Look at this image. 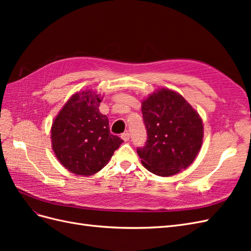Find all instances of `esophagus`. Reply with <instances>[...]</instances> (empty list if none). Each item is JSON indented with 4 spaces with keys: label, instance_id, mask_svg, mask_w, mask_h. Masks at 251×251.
<instances>
[{
    "label": "esophagus",
    "instance_id": "esophagus-1",
    "mask_svg": "<svg viewBox=\"0 0 251 251\" xmlns=\"http://www.w3.org/2000/svg\"><path fill=\"white\" fill-rule=\"evenodd\" d=\"M121 138H123V140L124 141H128V139H130V134L128 133H124V134H121Z\"/></svg>",
    "mask_w": 251,
    "mask_h": 251
}]
</instances>
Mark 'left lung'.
<instances>
[{
  "mask_svg": "<svg viewBox=\"0 0 251 251\" xmlns=\"http://www.w3.org/2000/svg\"><path fill=\"white\" fill-rule=\"evenodd\" d=\"M148 140L137 153L144 168L157 176L170 177L187 169L203 142L200 115L183 96L159 89L142 101Z\"/></svg>",
  "mask_w": 251,
  "mask_h": 251,
  "instance_id": "1",
  "label": "left lung"
}]
</instances>
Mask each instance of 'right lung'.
<instances>
[{
  "label": "right lung",
  "mask_w": 251,
  "mask_h": 251,
  "mask_svg": "<svg viewBox=\"0 0 251 251\" xmlns=\"http://www.w3.org/2000/svg\"><path fill=\"white\" fill-rule=\"evenodd\" d=\"M100 94L85 90L71 96L51 126L53 151L60 164L78 176L102 170L124 140L112 135L100 112Z\"/></svg>",
  "instance_id": "right-lung-1"
}]
</instances>
